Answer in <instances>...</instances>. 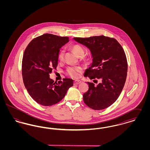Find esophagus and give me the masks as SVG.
Wrapping results in <instances>:
<instances>
[{"label":"esophagus","mask_w":150,"mask_h":150,"mask_svg":"<svg viewBox=\"0 0 150 150\" xmlns=\"http://www.w3.org/2000/svg\"><path fill=\"white\" fill-rule=\"evenodd\" d=\"M81 83V81H80V80H75L74 81V84L75 85H76V84H80Z\"/></svg>","instance_id":"1"}]
</instances>
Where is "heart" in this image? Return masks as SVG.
<instances>
[{
    "instance_id": "heart-1",
    "label": "heart",
    "mask_w": 150,
    "mask_h": 150,
    "mask_svg": "<svg viewBox=\"0 0 150 150\" xmlns=\"http://www.w3.org/2000/svg\"><path fill=\"white\" fill-rule=\"evenodd\" d=\"M72 50H74L75 53L80 56L81 55H83L84 53V49L78 44H74L72 45L71 47ZM64 51L63 50H60L59 54H58V58L59 59H62L64 57ZM81 70V69L80 67H70L67 69V74L72 78H76L79 75V72Z\"/></svg>"
}]
</instances>
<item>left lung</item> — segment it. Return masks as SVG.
<instances>
[{
  "label": "left lung",
  "mask_w": 150,
  "mask_h": 150,
  "mask_svg": "<svg viewBox=\"0 0 150 150\" xmlns=\"http://www.w3.org/2000/svg\"><path fill=\"white\" fill-rule=\"evenodd\" d=\"M74 40L88 48L92 54V62L84 76L100 81L97 86L87 82L89 89L83 94V100L93 110L106 108L118 98L126 81L128 64L124 50L115 39L103 35Z\"/></svg>",
  "instance_id": "obj_1"
}]
</instances>
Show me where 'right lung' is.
Listing matches in <instances>:
<instances>
[{"label":"right lung","mask_w":150,"mask_h":150,"mask_svg":"<svg viewBox=\"0 0 150 150\" xmlns=\"http://www.w3.org/2000/svg\"><path fill=\"white\" fill-rule=\"evenodd\" d=\"M69 42L68 37L44 34L34 39L24 52L23 83L31 98L40 105L50 106L59 102L74 84L71 79L57 83L50 77L58 65L60 48Z\"/></svg>","instance_id":"1"}]
</instances>
